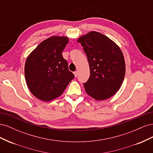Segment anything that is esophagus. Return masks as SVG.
I'll return each mask as SVG.
<instances>
[{"instance_id":"34e87169","label":"esophagus","mask_w":153,"mask_h":153,"mask_svg":"<svg viewBox=\"0 0 153 153\" xmlns=\"http://www.w3.org/2000/svg\"><path fill=\"white\" fill-rule=\"evenodd\" d=\"M73 73H74V75H75V76L76 77V76H77V75H78V72H77V71H75Z\"/></svg>"}]
</instances>
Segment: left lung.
<instances>
[{
  "label": "left lung",
  "mask_w": 153,
  "mask_h": 153,
  "mask_svg": "<svg viewBox=\"0 0 153 153\" xmlns=\"http://www.w3.org/2000/svg\"><path fill=\"white\" fill-rule=\"evenodd\" d=\"M77 42L84 48L89 64L90 77L84 86L87 93L96 100L111 98L121 87L126 66L121 48L98 32L80 36Z\"/></svg>",
  "instance_id": "8db88e82"
}]
</instances>
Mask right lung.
<instances>
[{
    "mask_svg": "<svg viewBox=\"0 0 153 153\" xmlns=\"http://www.w3.org/2000/svg\"><path fill=\"white\" fill-rule=\"evenodd\" d=\"M68 42V37L52 36L42 41L27 58L24 70L27 87L41 101L58 98L75 77L62 55Z\"/></svg>",
    "mask_w": 153,
    "mask_h": 153,
    "instance_id": "1",
    "label": "right lung"
}]
</instances>
